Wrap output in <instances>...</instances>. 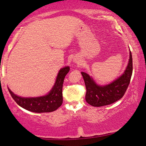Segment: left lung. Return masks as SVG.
Masks as SVG:
<instances>
[{"mask_svg": "<svg viewBox=\"0 0 146 146\" xmlns=\"http://www.w3.org/2000/svg\"><path fill=\"white\" fill-rule=\"evenodd\" d=\"M129 60L124 73L112 83L106 86H98L86 73L82 72L84 80L86 100L94 107L107 106L117 102L123 97L130 83L133 73V58L129 51Z\"/></svg>", "mask_w": 146, "mask_h": 146, "instance_id": "1", "label": "left lung"}]
</instances>
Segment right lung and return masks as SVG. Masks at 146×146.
<instances>
[{
	"instance_id": "1",
	"label": "right lung",
	"mask_w": 146,
	"mask_h": 146,
	"mask_svg": "<svg viewBox=\"0 0 146 146\" xmlns=\"http://www.w3.org/2000/svg\"><path fill=\"white\" fill-rule=\"evenodd\" d=\"M70 68H62L58 72L55 85L48 95L36 98H23L19 97L8 89L12 98L17 104L26 110L35 113L52 112L60 107L63 102L62 86L66 75Z\"/></svg>"
}]
</instances>
